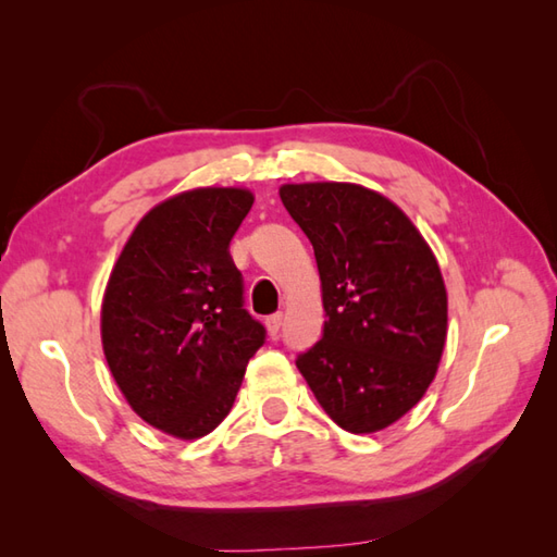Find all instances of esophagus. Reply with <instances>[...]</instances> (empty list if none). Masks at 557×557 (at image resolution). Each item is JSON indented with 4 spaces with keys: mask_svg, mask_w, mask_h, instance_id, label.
<instances>
[{
    "mask_svg": "<svg viewBox=\"0 0 557 557\" xmlns=\"http://www.w3.org/2000/svg\"><path fill=\"white\" fill-rule=\"evenodd\" d=\"M265 327H268V333L275 337L277 333H280V327H282V313H272V315H268L265 318Z\"/></svg>",
    "mask_w": 557,
    "mask_h": 557,
    "instance_id": "1",
    "label": "esophagus"
}]
</instances>
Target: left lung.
Instances as JSON below:
<instances>
[{"label": "left lung", "mask_w": 557, "mask_h": 557, "mask_svg": "<svg viewBox=\"0 0 557 557\" xmlns=\"http://www.w3.org/2000/svg\"><path fill=\"white\" fill-rule=\"evenodd\" d=\"M313 244L327 321L297 369L325 413L375 433L419 405L447 339V292L429 242L405 210L361 184H282Z\"/></svg>", "instance_id": "8db88e82"}]
</instances>
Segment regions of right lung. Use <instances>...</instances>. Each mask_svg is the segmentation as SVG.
Returning <instances> with one entry per match:
<instances>
[{"label": "right lung", "mask_w": 557, "mask_h": 557, "mask_svg": "<svg viewBox=\"0 0 557 557\" xmlns=\"http://www.w3.org/2000/svg\"><path fill=\"white\" fill-rule=\"evenodd\" d=\"M253 206L239 186H200L148 210L110 272L102 351L146 423L196 441L227 417L265 327L244 309L230 242Z\"/></svg>", "instance_id": "1"}]
</instances>
